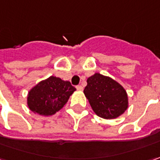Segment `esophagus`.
I'll return each mask as SVG.
<instances>
[{"instance_id": "obj_1", "label": "esophagus", "mask_w": 160, "mask_h": 160, "mask_svg": "<svg viewBox=\"0 0 160 160\" xmlns=\"http://www.w3.org/2000/svg\"><path fill=\"white\" fill-rule=\"evenodd\" d=\"M76 88H77L79 91H82V90H83V87H82V86H80V85L77 86V87H76Z\"/></svg>"}]
</instances>
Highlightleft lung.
<instances>
[{"instance_id":"obj_1","label":"left lung","mask_w":160,"mask_h":160,"mask_svg":"<svg viewBox=\"0 0 160 160\" xmlns=\"http://www.w3.org/2000/svg\"><path fill=\"white\" fill-rule=\"evenodd\" d=\"M84 95L95 114L104 119H115L128 108L126 90L112 78L95 73L87 80Z\"/></svg>"}]
</instances>
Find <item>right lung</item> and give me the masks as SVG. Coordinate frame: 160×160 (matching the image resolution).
<instances>
[{
	"label": "right lung",
	"instance_id": "right-lung-1",
	"mask_svg": "<svg viewBox=\"0 0 160 160\" xmlns=\"http://www.w3.org/2000/svg\"><path fill=\"white\" fill-rule=\"evenodd\" d=\"M76 90L70 81L50 76L41 80L28 93L27 104L33 113L49 116L64 107Z\"/></svg>",
	"mask_w": 160,
	"mask_h": 160
}]
</instances>
